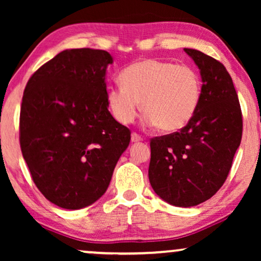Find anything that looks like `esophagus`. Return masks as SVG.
Masks as SVG:
<instances>
[{"label":"esophagus","mask_w":261,"mask_h":261,"mask_svg":"<svg viewBox=\"0 0 261 261\" xmlns=\"http://www.w3.org/2000/svg\"><path fill=\"white\" fill-rule=\"evenodd\" d=\"M130 140H132V142H140V141H142V138L137 133H132Z\"/></svg>","instance_id":"obj_1"}]
</instances>
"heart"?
Masks as SVG:
<instances>
[{"label":"heart","mask_w":261,"mask_h":261,"mask_svg":"<svg viewBox=\"0 0 261 261\" xmlns=\"http://www.w3.org/2000/svg\"><path fill=\"white\" fill-rule=\"evenodd\" d=\"M122 85L108 89L107 99L120 123H132L140 109L148 124L172 133L195 116L202 95V81L189 65L158 59L139 60L120 73Z\"/></svg>","instance_id":"b5f03b06"}]
</instances>
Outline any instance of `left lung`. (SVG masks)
Here are the masks:
<instances>
[{"label":"left lung","instance_id":"8db88e82","mask_svg":"<svg viewBox=\"0 0 261 261\" xmlns=\"http://www.w3.org/2000/svg\"><path fill=\"white\" fill-rule=\"evenodd\" d=\"M184 51L199 69L201 101L179 132L152 139L148 178L163 201L190 208L213 197L227 179L241 142L242 115L226 67L197 49Z\"/></svg>","mask_w":261,"mask_h":261}]
</instances>
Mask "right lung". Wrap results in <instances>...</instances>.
Returning <instances> with one entry per match:
<instances>
[{
    "label": "right lung",
    "mask_w": 261,
    "mask_h": 261,
    "mask_svg": "<svg viewBox=\"0 0 261 261\" xmlns=\"http://www.w3.org/2000/svg\"><path fill=\"white\" fill-rule=\"evenodd\" d=\"M107 51L58 53L30 78L20 113V145L35 185L53 204L77 210L109 187L130 130L108 110Z\"/></svg>",
    "instance_id": "right-lung-1"
}]
</instances>
